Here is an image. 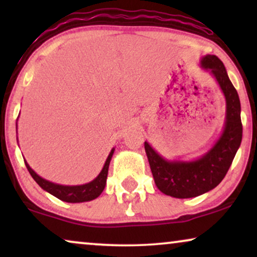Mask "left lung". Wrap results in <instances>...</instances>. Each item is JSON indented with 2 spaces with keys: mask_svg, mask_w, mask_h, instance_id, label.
Listing matches in <instances>:
<instances>
[{
  "mask_svg": "<svg viewBox=\"0 0 257 257\" xmlns=\"http://www.w3.org/2000/svg\"><path fill=\"white\" fill-rule=\"evenodd\" d=\"M199 64L215 79L226 100V117L219 139L206 153L193 160L166 159L145 142L157 187L177 199L195 198L215 188L229 170L242 140L240 98L223 63L216 56L206 55L200 58Z\"/></svg>",
  "mask_w": 257,
  "mask_h": 257,
  "instance_id": "8db88e82",
  "label": "left lung"
}]
</instances>
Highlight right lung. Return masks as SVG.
<instances>
[{"instance_id": "right-lung-1", "label": "right lung", "mask_w": 257, "mask_h": 257, "mask_svg": "<svg viewBox=\"0 0 257 257\" xmlns=\"http://www.w3.org/2000/svg\"><path fill=\"white\" fill-rule=\"evenodd\" d=\"M114 153V147L111 150L110 154L106 158L103 168H101L100 173L93 179L92 181L86 182L83 185H75V186H69V185H61L56 184V182L49 181L47 179L42 178L35 172L33 168L29 166V164L24 160L26 166L29 171L31 177L34 178V180L40 185L42 189H44L45 192L50 193L51 195L56 196V198L62 200L64 202L70 203H79V202H87L91 200H94L101 194V192L104 191L105 185H106V179H107V172L108 166H110V161L112 159V156Z\"/></svg>"}]
</instances>
